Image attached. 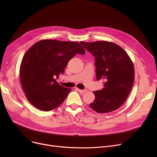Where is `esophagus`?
Instances as JSON below:
<instances>
[{
  "label": "esophagus",
  "mask_w": 157,
  "mask_h": 157,
  "mask_svg": "<svg viewBox=\"0 0 157 157\" xmlns=\"http://www.w3.org/2000/svg\"><path fill=\"white\" fill-rule=\"evenodd\" d=\"M76 90H77V91H78L79 92H80V93H85V92H87V90H86V89H85V90H80V89L76 88Z\"/></svg>",
  "instance_id": "esophagus-1"
}]
</instances>
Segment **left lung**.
I'll return each mask as SVG.
<instances>
[{
    "label": "left lung",
    "instance_id": "obj_1",
    "mask_svg": "<svg viewBox=\"0 0 157 157\" xmlns=\"http://www.w3.org/2000/svg\"><path fill=\"white\" fill-rule=\"evenodd\" d=\"M81 44L95 59L97 80L104 79V88L94 92L95 101L90 106L96 112L105 113L117 110L124 103L132 87L134 67L127 52L108 41Z\"/></svg>",
    "mask_w": 157,
    "mask_h": 157
}]
</instances>
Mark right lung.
Here are the masks:
<instances>
[{"label": "right lung", "mask_w": 157, "mask_h": 157, "mask_svg": "<svg viewBox=\"0 0 157 157\" xmlns=\"http://www.w3.org/2000/svg\"><path fill=\"white\" fill-rule=\"evenodd\" d=\"M85 49L72 41L44 39L32 45L24 55L20 76L21 86L30 103L44 111L59 106L71 91L59 84L55 77L63 74L69 60Z\"/></svg>", "instance_id": "1"}]
</instances>
